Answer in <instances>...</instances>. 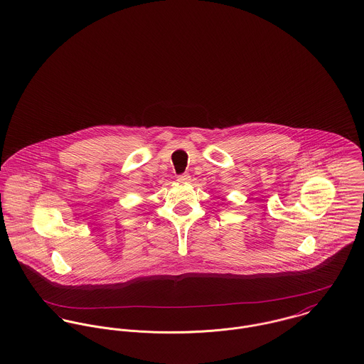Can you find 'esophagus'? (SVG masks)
Returning a JSON list of instances; mask_svg holds the SVG:
<instances>
[{
	"label": "esophagus",
	"mask_w": 364,
	"mask_h": 364,
	"mask_svg": "<svg viewBox=\"0 0 364 364\" xmlns=\"http://www.w3.org/2000/svg\"><path fill=\"white\" fill-rule=\"evenodd\" d=\"M190 178H191V176L188 173H183V174L177 176V181H180V183H187V181H190Z\"/></svg>",
	"instance_id": "obj_1"
}]
</instances>
